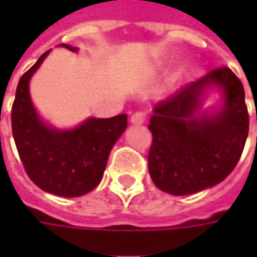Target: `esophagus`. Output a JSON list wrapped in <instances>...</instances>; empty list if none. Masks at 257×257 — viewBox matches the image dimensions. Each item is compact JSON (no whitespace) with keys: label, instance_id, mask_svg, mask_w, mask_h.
I'll use <instances>...</instances> for the list:
<instances>
[{"label":"esophagus","instance_id":"34e87169","mask_svg":"<svg viewBox=\"0 0 257 257\" xmlns=\"http://www.w3.org/2000/svg\"><path fill=\"white\" fill-rule=\"evenodd\" d=\"M130 121L132 124H143L146 121V114L143 111H136L134 114H132Z\"/></svg>","mask_w":257,"mask_h":257}]
</instances>
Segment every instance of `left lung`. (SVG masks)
Listing matches in <instances>:
<instances>
[{
  "mask_svg": "<svg viewBox=\"0 0 257 257\" xmlns=\"http://www.w3.org/2000/svg\"><path fill=\"white\" fill-rule=\"evenodd\" d=\"M209 89L222 97L214 112L201 110ZM149 130V172L160 190L186 196L213 187L236 167L247 139L243 84L230 68H214L156 104Z\"/></svg>",
  "mask_w": 257,
  "mask_h": 257,
  "instance_id": "obj_1",
  "label": "left lung"
}]
</instances>
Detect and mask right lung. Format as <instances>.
Returning a JSON list of instances; mask_svg holds the SVG:
<instances>
[{
	"label": "right lung",
	"instance_id": "add662e5",
	"mask_svg": "<svg viewBox=\"0 0 257 257\" xmlns=\"http://www.w3.org/2000/svg\"><path fill=\"white\" fill-rule=\"evenodd\" d=\"M70 51L77 47L61 44ZM47 51L21 78L11 111L13 136L30 179L44 192L78 197L103 179L108 154L127 127V114L111 118L90 117L74 128L60 130L43 121L30 95V80Z\"/></svg>",
	"mask_w": 257,
	"mask_h": 257
}]
</instances>
